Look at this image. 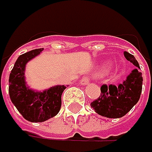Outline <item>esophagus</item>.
<instances>
[{"mask_svg": "<svg viewBox=\"0 0 152 152\" xmlns=\"http://www.w3.org/2000/svg\"><path fill=\"white\" fill-rule=\"evenodd\" d=\"M89 77H88V76H85V77H83L82 79H81V80H80V83L82 84V85H86V84H88V82H89Z\"/></svg>", "mask_w": 152, "mask_h": 152, "instance_id": "1", "label": "esophagus"}]
</instances>
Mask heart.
<instances>
[{"instance_id":"b5f03b06","label":"heart","mask_w":152,"mask_h":152,"mask_svg":"<svg viewBox=\"0 0 152 152\" xmlns=\"http://www.w3.org/2000/svg\"><path fill=\"white\" fill-rule=\"evenodd\" d=\"M106 67H108V65H106Z\"/></svg>"}]
</instances>
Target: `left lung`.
<instances>
[{"label": "left lung", "mask_w": 152, "mask_h": 152, "mask_svg": "<svg viewBox=\"0 0 152 152\" xmlns=\"http://www.w3.org/2000/svg\"><path fill=\"white\" fill-rule=\"evenodd\" d=\"M124 54L126 60L136 68L118 85H102L99 98L90 103L95 112L107 118L123 117L137 104L141 97L142 75L139 70L140 65L132 54L128 52H124Z\"/></svg>", "instance_id": "obj_1"}]
</instances>
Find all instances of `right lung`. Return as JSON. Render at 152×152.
Returning a JSON list of instances; mask_svg holds the SVG:
<instances>
[{
    "label": "right lung",
    "instance_id": "obj_1",
    "mask_svg": "<svg viewBox=\"0 0 152 152\" xmlns=\"http://www.w3.org/2000/svg\"><path fill=\"white\" fill-rule=\"evenodd\" d=\"M44 48L35 49L20 55L9 78V94L13 105L22 116L33 123H40L55 116L60 111L64 85L51 87L42 92L28 87L25 80L26 64Z\"/></svg>",
    "mask_w": 152,
    "mask_h": 152
}]
</instances>
